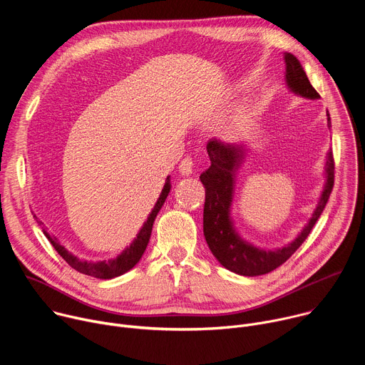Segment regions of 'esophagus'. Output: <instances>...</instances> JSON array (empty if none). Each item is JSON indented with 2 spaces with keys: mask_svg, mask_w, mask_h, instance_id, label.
<instances>
[{
  "mask_svg": "<svg viewBox=\"0 0 365 365\" xmlns=\"http://www.w3.org/2000/svg\"><path fill=\"white\" fill-rule=\"evenodd\" d=\"M179 172L183 176H190L193 173V160L190 158H185L179 165Z\"/></svg>",
  "mask_w": 365,
  "mask_h": 365,
  "instance_id": "esophagus-1",
  "label": "esophagus"
}]
</instances>
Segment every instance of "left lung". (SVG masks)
Wrapping results in <instances>:
<instances>
[{"instance_id": "obj_1", "label": "left lung", "mask_w": 365, "mask_h": 365, "mask_svg": "<svg viewBox=\"0 0 365 365\" xmlns=\"http://www.w3.org/2000/svg\"><path fill=\"white\" fill-rule=\"evenodd\" d=\"M283 59L286 63L284 82L287 89L306 99H319V93L310 85L300 62L287 51L283 53ZM327 117L328 128H331V117L328 111ZM206 150L211 166L199 176V179L205 187L203 235L207 247L218 262L235 274L254 277L276 270L303 244L329 199L334 187L335 169L332 150L327 153L324 172L325 185L314 214L292 242L277 248H262L247 241L240 235L232 220L237 175L248 153L245 144H224L218 140H211L207 143Z\"/></svg>"}]
</instances>
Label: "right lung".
<instances>
[{
    "mask_svg": "<svg viewBox=\"0 0 365 365\" xmlns=\"http://www.w3.org/2000/svg\"><path fill=\"white\" fill-rule=\"evenodd\" d=\"M170 176L166 178L165 186L162 189V193L155 202L154 207L151 210L150 215L147 217V221L143 224L140 232L137 234V237L134 238V241L125 248L123 250L121 254H118L114 258L110 259H102V262H89V259H83L76 257L75 254H72L71 251H68L59 241L56 237H51L44 228H43V234L46 235V238L50 241V244L55 247V250L61 254V257L65 259V262L75 269L76 272L82 273V274H88L96 279H102V280H107V279H114L118 276H123L124 273L130 272L138 262L141 259L147 244L150 241V235H151V230H153V224L155 217H158L159 211L162 210V206L166 200V197L169 196L170 192ZM34 218L37 220L38 225H43L41 221H38V218L34 215Z\"/></svg>",
    "mask_w": 365,
    "mask_h": 365,
    "instance_id": "1",
    "label": "right lung"
}]
</instances>
